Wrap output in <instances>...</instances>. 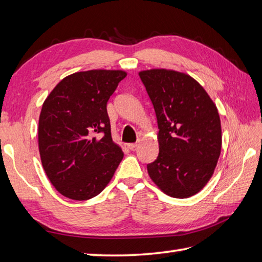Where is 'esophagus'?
<instances>
[{
  "label": "esophagus",
  "instance_id": "34e87169",
  "mask_svg": "<svg viewBox=\"0 0 262 262\" xmlns=\"http://www.w3.org/2000/svg\"><path fill=\"white\" fill-rule=\"evenodd\" d=\"M137 145H138L137 143H129V144H127V147L133 151V149H135L137 147Z\"/></svg>",
  "mask_w": 262,
  "mask_h": 262
}]
</instances>
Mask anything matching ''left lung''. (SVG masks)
I'll return each instance as SVG.
<instances>
[{"instance_id": "1", "label": "left lung", "mask_w": 262, "mask_h": 262, "mask_svg": "<svg viewBox=\"0 0 262 262\" xmlns=\"http://www.w3.org/2000/svg\"><path fill=\"white\" fill-rule=\"evenodd\" d=\"M158 119L159 155L147 164L152 181L165 194L188 198L214 173L222 148L216 104L186 73L166 69L141 71Z\"/></svg>"}]
</instances>
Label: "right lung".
Wrapping results in <instances>:
<instances>
[{"mask_svg":"<svg viewBox=\"0 0 262 262\" xmlns=\"http://www.w3.org/2000/svg\"><path fill=\"white\" fill-rule=\"evenodd\" d=\"M126 76L121 70L76 72L64 77L43 101L39 154L49 181L64 197H96L124 158L111 137L107 102Z\"/></svg>","mask_w":262,"mask_h":262,"instance_id":"add662e5","label":"right lung"}]
</instances>
